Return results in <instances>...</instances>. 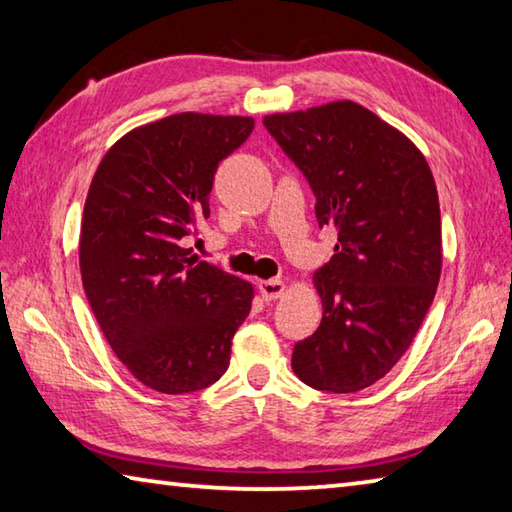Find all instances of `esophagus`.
<instances>
[{
    "instance_id": "obj_1",
    "label": "esophagus",
    "mask_w": 512,
    "mask_h": 512,
    "mask_svg": "<svg viewBox=\"0 0 512 512\" xmlns=\"http://www.w3.org/2000/svg\"><path fill=\"white\" fill-rule=\"evenodd\" d=\"M257 288H259V293H262L264 300L271 302V300H277V297L284 295L286 286L282 280H262L257 284Z\"/></svg>"
}]
</instances>
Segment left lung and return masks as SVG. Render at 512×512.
Returning a JSON list of instances; mask_svg holds the SVG:
<instances>
[{"label":"left lung","mask_w":512,"mask_h":512,"mask_svg":"<svg viewBox=\"0 0 512 512\" xmlns=\"http://www.w3.org/2000/svg\"><path fill=\"white\" fill-rule=\"evenodd\" d=\"M336 226L333 257L313 275L322 322L293 347L295 376L333 394L389 374L434 300L441 210L434 176L410 138L351 100L264 118Z\"/></svg>","instance_id":"obj_1"}]
</instances>
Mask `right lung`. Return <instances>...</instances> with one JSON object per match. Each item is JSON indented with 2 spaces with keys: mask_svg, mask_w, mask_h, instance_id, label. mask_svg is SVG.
I'll return each mask as SVG.
<instances>
[{
  "mask_svg": "<svg viewBox=\"0 0 512 512\" xmlns=\"http://www.w3.org/2000/svg\"><path fill=\"white\" fill-rule=\"evenodd\" d=\"M246 116L174 114L125 134L100 161L80 232L87 300L120 362L161 394L226 374L253 286L183 246L210 217L219 163L253 132Z\"/></svg>",
  "mask_w": 512,
  "mask_h": 512,
  "instance_id": "add662e5",
  "label": "right lung"
}]
</instances>
